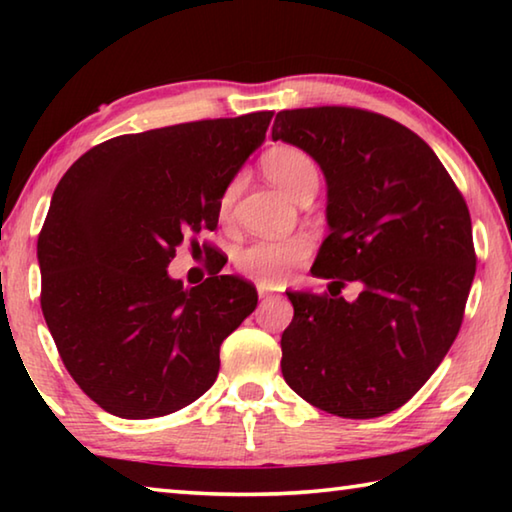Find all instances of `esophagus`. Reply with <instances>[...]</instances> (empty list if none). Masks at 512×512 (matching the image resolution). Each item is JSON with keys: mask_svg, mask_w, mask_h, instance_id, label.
<instances>
[{"mask_svg": "<svg viewBox=\"0 0 512 512\" xmlns=\"http://www.w3.org/2000/svg\"><path fill=\"white\" fill-rule=\"evenodd\" d=\"M257 293H259V298H268L271 296V289H268L266 284H257Z\"/></svg>", "mask_w": 512, "mask_h": 512, "instance_id": "esophagus-1", "label": "esophagus"}]
</instances>
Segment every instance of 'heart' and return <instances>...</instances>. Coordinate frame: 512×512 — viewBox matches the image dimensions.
I'll use <instances>...</instances> for the list:
<instances>
[{"label": "heart", "mask_w": 512, "mask_h": 512, "mask_svg": "<svg viewBox=\"0 0 512 512\" xmlns=\"http://www.w3.org/2000/svg\"><path fill=\"white\" fill-rule=\"evenodd\" d=\"M262 169L266 178L291 198H296L305 187H318V169L314 160L302 149H296V146H275L262 158ZM235 196L237 183H232L223 192L219 203L223 219L230 214ZM309 253L311 239L305 235L284 241H257V244L239 250L237 268L262 284H282L284 280H289L293 268L305 262Z\"/></svg>", "instance_id": "b5f03b06"}]
</instances>
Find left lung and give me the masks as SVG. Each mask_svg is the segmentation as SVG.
<instances>
[{
    "label": "left lung",
    "instance_id": "left-lung-1",
    "mask_svg": "<svg viewBox=\"0 0 512 512\" xmlns=\"http://www.w3.org/2000/svg\"><path fill=\"white\" fill-rule=\"evenodd\" d=\"M273 140L298 146L327 183L325 237L311 266L335 294L287 291L282 375L302 400L339 418L400 409L452 348L476 257L467 205L443 162L377 112L323 106L277 112Z\"/></svg>",
    "mask_w": 512,
    "mask_h": 512
}]
</instances>
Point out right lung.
<instances>
[{
    "label": "right lung",
    "instance_id": "right-lung-1",
    "mask_svg": "<svg viewBox=\"0 0 512 512\" xmlns=\"http://www.w3.org/2000/svg\"><path fill=\"white\" fill-rule=\"evenodd\" d=\"M273 112L119 135L60 178L38 237L40 305L65 368L126 420L198 400L221 343L257 307L237 275L187 289L167 266L219 223L221 196L266 140Z\"/></svg>",
    "mask_w": 512,
    "mask_h": 512
}]
</instances>
